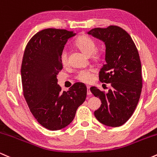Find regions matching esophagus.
<instances>
[{"instance_id": "1", "label": "esophagus", "mask_w": 157, "mask_h": 157, "mask_svg": "<svg viewBox=\"0 0 157 157\" xmlns=\"http://www.w3.org/2000/svg\"><path fill=\"white\" fill-rule=\"evenodd\" d=\"M87 94L88 95H91V91H90L89 86H87Z\"/></svg>"}]
</instances>
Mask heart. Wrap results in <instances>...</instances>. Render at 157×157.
Segmentation results:
<instances>
[{
  "label": "heart",
  "instance_id": "heart-1",
  "mask_svg": "<svg viewBox=\"0 0 157 157\" xmlns=\"http://www.w3.org/2000/svg\"><path fill=\"white\" fill-rule=\"evenodd\" d=\"M75 44L83 53L87 55H91L96 52L97 45L96 41L87 35H82L77 39ZM60 63L63 66L68 63V52L66 48H63L60 55ZM94 70L93 68L82 69L77 71L76 79L84 83H90L93 80Z\"/></svg>",
  "mask_w": 157,
  "mask_h": 157
}]
</instances>
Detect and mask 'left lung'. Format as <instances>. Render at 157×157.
Masks as SVG:
<instances>
[{
	"label": "left lung",
	"instance_id": "left-lung-1",
	"mask_svg": "<svg viewBox=\"0 0 157 157\" xmlns=\"http://www.w3.org/2000/svg\"><path fill=\"white\" fill-rule=\"evenodd\" d=\"M88 34L105 43L106 63L100 69L99 79L111 86L107 94L96 87L90 89L102 102L94 116L103 125L121 126L133 114L141 94L142 66L138 50L129 34L120 26L95 28Z\"/></svg>",
	"mask_w": 157,
	"mask_h": 157
}]
</instances>
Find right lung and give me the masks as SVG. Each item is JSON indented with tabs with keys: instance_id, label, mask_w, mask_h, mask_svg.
I'll return each mask as SVG.
<instances>
[{
	"instance_id": "1",
	"label": "right lung",
	"mask_w": 157,
	"mask_h": 157,
	"mask_svg": "<svg viewBox=\"0 0 157 157\" xmlns=\"http://www.w3.org/2000/svg\"><path fill=\"white\" fill-rule=\"evenodd\" d=\"M74 32L46 29L36 33L27 44L21 65L23 92L37 121L52 131L63 128L75 117L86 98L87 88L76 82L62 91L57 75L62 70L60 52Z\"/></svg>"
}]
</instances>
